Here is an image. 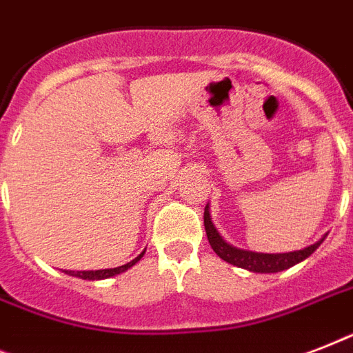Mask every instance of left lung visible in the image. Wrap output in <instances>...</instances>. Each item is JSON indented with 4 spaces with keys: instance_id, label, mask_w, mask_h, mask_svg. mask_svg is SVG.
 I'll list each match as a JSON object with an SVG mask.
<instances>
[{
    "instance_id": "8db88e82",
    "label": "left lung",
    "mask_w": 353,
    "mask_h": 353,
    "mask_svg": "<svg viewBox=\"0 0 353 353\" xmlns=\"http://www.w3.org/2000/svg\"><path fill=\"white\" fill-rule=\"evenodd\" d=\"M205 231H207V238H209L210 247L214 249V252L221 260H225L227 263H232L236 268L247 269L251 273H279V271H285V269L293 268L296 263L304 262L307 256H312L313 252L317 251L319 245L323 243L326 234L319 241L312 243V245L299 249V251L290 252H256L247 251V249H240L223 240V236L218 232L216 225L212 223L210 218V207L207 203L203 214Z\"/></svg>"
}]
</instances>
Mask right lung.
Instances as JSON below:
<instances>
[{
    "mask_svg": "<svg viewBox=\"0 0 353 353\" xmlns=\"http://www.w3.org/2000/svg\"><path fill=\"white\" fill-rule=\"evenodd\" d=\"M146 251V249H144ZM144 251L139 254L137 258H133L132 262L124 263V265H119V268H112V269H99V271H65V274H71V276H77V279H82V280H104V279H112L115 274H121L124 271L135 265V263L143 258Z\"/></svg>",
    "mask_w": 353,
    "mask_h": 353,
    "instance_id": "1",
    "label": "right lung"
}]
</instances>
